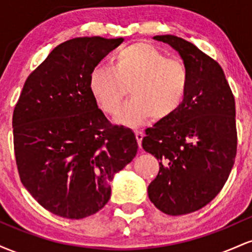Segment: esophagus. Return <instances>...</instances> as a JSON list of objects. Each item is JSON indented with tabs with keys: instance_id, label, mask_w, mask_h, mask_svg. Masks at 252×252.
<instances>
[{
	"instance_id": "1",
	"label": "esophagus",
	"mask_w": 252,
	"mask_h": 252,
	"mask_svg": "<svg viewBox=\"0 0 252 252\" xmlns=\"http://www.w3.org/2000/svg\"><path fill=\"white\" fill-rule=\"evenodd\" d=\"M135 136H136V141H137L138 146H140V148H141V143H142V140H143L144 134H143L142 131H140V130H136V131H135Z\"/></svg>"
}]
</instances>
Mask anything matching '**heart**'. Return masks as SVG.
Here are the masks:
<instances>
[{"label":"heart","instance_id":"1","mask_svg":"<svg viewBox=\"0 0 252 252\" xmlns=\"http://www.w3.org/2000/svg\"><path fill=\"white\" fill-rule=\"evenodd\" d=\"M189 74L186 66L168 59L154 46L136 42L112 57L111 65L97 66L89 78L90 92L106 114H115L129 92L132 98L122 106L116 122L137 126L153 117L164 121L186 99Z\"/></svg>","mask_w":252,"mask_h":252}]
</instances>
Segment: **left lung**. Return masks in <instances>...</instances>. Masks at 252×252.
<instances>
[{"mask_svg": "<svg viewBox=\"0 0 252 252\" xmlns=\"http://www.w3.org/2000/svg\"><path fill=\"white\" fill-rule=\"evenodd\" d=\"M153 39L178 52L189 85L181 108L147 129L142 140L143 149L160 161L148 195L166 215H187L216 198L235 163V98L220 65L196 46L175 35Z\"/></svg>", "mask_w": 252, "mask_h": 252, "instance_id": "left-lung-1", "label": "left lung"}]
</instances>
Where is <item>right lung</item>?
<instances>
[{"instance_id":"obj_1","label":"right lung","mask_w":252,"mask_h":252,"mask_svg":"<svg viewBox=\"0 0 252 252\" xmlns=\"http://www.w3.org/2000/svg\"><path fill=\"white\" fill-rule=\"evenodd\" d=\"M123 37H74L30 74L13 115L20 179L54 215L82 219L105 206L110 181L137 153L131 129L111 126L90 92L89 78Z\"/></svg>"}]
</instances>
